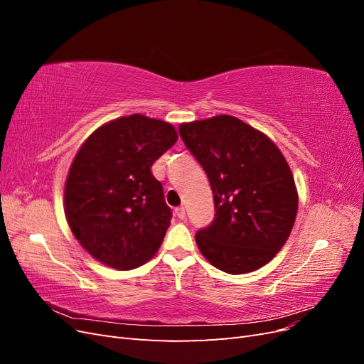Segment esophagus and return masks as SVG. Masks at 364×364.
Returning a JSON list of instances; mask_svg holds the SVG:
<instances>
[{
	"instance_id": "1",
	"label": "esophagus",
	"mask_w": 364,
	"mask_h": 364,
	"mask_svg": "<svg viewBox=\"0 0 364 364\" xmlns=\"http://www.w3.org/2000/svg\"><path fill=\"white\" fill-rule=\"evenodd\" d=\"M176 215H178V218L183 220V218L186 217V209H185L183 206H179V208H176Z\"/></svg>"
}]
</instances>
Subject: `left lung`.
Segmentation results:
<instances>
[{
  "label": "left lung",
  "instance_id": "1",
  "mask_svg": "<svg viewBox=\"0 0 364 364\" xmlns=\"http://www.w3.org/2000/svg\"><path fill=\"white\" fill-rule=\"evenodd\" d=\"M179 135L214 196L215 217L196 234L202 255L232 274L262 267L285 245L296 220L287 161L266 135L230 115L181 124Z\"/></svg>",
  "mask_w": 364,
  "mask_h": 364
}]
</instances>
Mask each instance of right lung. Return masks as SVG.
<instances>
[{
  "mask_svg": "<svg viewBox=\"0 0 364 364\" xmlns=\"http://www.w3.org/2000/svg\"><path fill=\"white\" fill-rule=\"evenodd\" d=\"M176 139L171 124L134 114L98 127L77 151L65 214L95 259L127 270L158 252L173 214L151 165Z\"/></svg>",
  "mask_w": 364,
  "mask_h": 364,
  "instance_id": "1",
  "label": "right lung"
}]
</instances>
